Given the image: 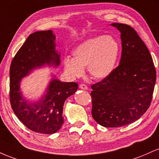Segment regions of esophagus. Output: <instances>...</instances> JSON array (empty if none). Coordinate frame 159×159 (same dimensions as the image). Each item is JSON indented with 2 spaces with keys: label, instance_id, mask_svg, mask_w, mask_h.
Returning <instances> with one entry per match:
<instances>
[{
  "label": "esophagus",
  "instance_id": "obj_1",
  "mask_svg": "<svg viewBox=\"0 0 159 159\" xmlns=\"http://www.w3.org/2000/svg\"><path fill=\"white\" fill-rule=\"evenodd\" d=\"M80 88L81 89H84V90H88V86L85 84H80Z\"/></svg>",
  "mask_w": 159,
  "mask_h": 159
}]
</instances>
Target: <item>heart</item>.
Wrapping results in <instances>:
<instances>
[{
  "label": "heart",
  "mask_w": 159,
  "mask_h": 159,
  "mask_svg": "<svg viewBox=\"0 0 159 159\" xmlns=\"http://www.w3.org/2000/svg\"><path fill=\"white\" fill-rule=\"evenodd\" d=\"M120 46L110 35L89 38L73 50V58L63 61L65 70L72 77H79L87 67L89 75L96 80H103L112 74L118 60Z\"/></svg>",
  "instance_id": "1"
}]
</instances>
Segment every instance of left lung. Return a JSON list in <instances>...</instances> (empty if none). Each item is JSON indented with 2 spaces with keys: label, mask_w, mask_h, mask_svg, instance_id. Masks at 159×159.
Returning <instances> with one entry per match:
<instances>
[{
  "label": "left lung",
  "mask_w": 159,
  "mask_h": 159,
  "mask_svg": "<svg viewBox=\"0 0 159 159\" xmlns=\"http://www.w3.org/2000/svg\"><path fill=\"white\" fill-rule=\"evenodd\" d=\"M120 31L119 65L102 81L92 85V115L99 125L118 128L131 124L150 105L156 71L147 46L131 26L112 23Z\"/></svg>",
  "instance_id": "1"
}]
</instances>
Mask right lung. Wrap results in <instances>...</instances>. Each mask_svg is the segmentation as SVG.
Returning a JSON list of instances; mask_svg holds the SVG:
<instances>
[{
  "label": "right lung",
  "instance_id": "obj_1",
  "mask_svg": "<svg viewBox=\"0 0 159 159\" xmlns=\"http://www.w3.org/2000/svg\"><path fill=\"white\" fill-rule=\"evenodd\" d=\"M60 54L56 50V36L51 30L37 31L27 38L12 59L10 68V100L14 113L27 128L34 132L51 134L64 123L63 107L67 98L78 89L76 83H65L52 78L46 94L37 102L22 96L20 83L37 67H58Z\"/></svg>",
  "mask_w": 159,
  "mask_h": 159
}]
</instances>
